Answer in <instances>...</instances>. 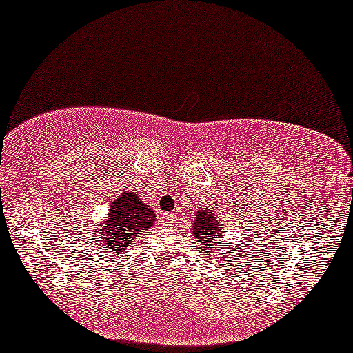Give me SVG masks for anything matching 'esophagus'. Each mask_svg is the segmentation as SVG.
I'll list each match as a JSON object with an SVG mask.
<instances>
[{
	"instance_id": "esophagus-1",
	"label": "esophagus",
	"mask_w": 353,
	"mask_h": 353,
	"mask_svg": "<svg viewBox=\"0 0 353 353\" xmlns=\"http://www.w3.org/2000/svg\"><path fill=\"white\" fill-rule=\"evenodd\" d=\"M163 221H165L168 226H173V225H175V216L170 215V214H165V215H163Z\"/></svg>"
}]
</instances>
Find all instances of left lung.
Returning <instances> with one entry per match:
<instances>
[{
	"label": "left lung",
	"mask_w": 353,
	"mask_h": 353,
	"mask_svg": "<svg viewBox=\"0 0 353 353\" xmlns=\"http://www.w3.org/2000/svg\"><path fill=\"white\" fill-rule=\"evenodd\" d=\"M192 233H194L197 243L202 245V249H205L202 255H209V257L215 255V257H221V254H214V250L216 249L212 248V245H216V239L220 241L221 236H223V226L220 225L219 216L214 215L210 207L207 210H197Z\"/></svg>",
	"instance_id": "left-lung-1"
}]
</instances>
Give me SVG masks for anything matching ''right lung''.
I'll use <instances>...</instances> for the list:
<instances>
[{
	"label": "right lung",
	"instance_id": "1",
	"mask_svg": "<svg viewBox=\"0 0 353 353\" xmlns=\"http://www.w3.org/2000/svg\"><path fill=\"white\" fill-rule=\"evenodd\" d=\"M156 220L151 207L139 201L134 192H123L114 201L109 209V216L99 230L96 243L103 244V250L108 252H122L128 250V245L143 230L152 226Z\"/></svg>",
	"mask_w": 353,
	"mask_h": 353
}]
</instances>
